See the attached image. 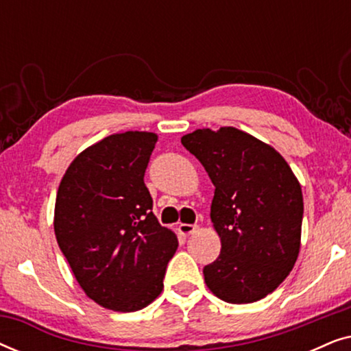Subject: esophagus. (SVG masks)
<instances>
[{
	"label": "esophagus",
	"instance_id": "esophagus-1",
	"mask_svg": "<svg viewBox=\"0 0 351 351\" xmlns=\"http://www.w3.org/2000/svg\"><path fill=\"white\" fill-rule=\"evenodd\" d=\"M198 227L196 225H191V223H180L179 225V232L180 234H185V237H190V234H193Z\"/></svg>",
	"mask_w": 351,
	"mask_h": 351
}]
</instances>
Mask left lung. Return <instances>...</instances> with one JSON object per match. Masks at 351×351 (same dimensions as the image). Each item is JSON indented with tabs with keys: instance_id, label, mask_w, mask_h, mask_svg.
Returning a JSON list of instances; mask_svg holds the SVG:
<instances>
[{
	"instance_id": "8db88e82",
	"label": "left lung",
	"mask_w": 351,
	"mask_h": 351,
	"mask_svg": "<svg viewBox=\"0 0 351 351\" xmlns=\"http://www.w3.org/2000/svg\"><path fill=\"white\" fill-rule=\"evenodd\" d=\"M182 145L215 186L210 220L222 249L204 282L228 304L271 294L299 257L304 198L294 172L268 143L237 128L196 129Z\"/></svg>"
}]
</instances>
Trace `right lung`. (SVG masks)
Segmentation results:
<instances>
[{"instance_id": "add662e5", "label": "right lung", "mask_w": 351, "mask_h": 351, "mask_svg": "<svg viewBox=\"0 0 351 351\" xmlns=\"http://www.w3.org/2000/svg\"><path fill=\"white\" fill-rule=\"evenodd\" d=\"M156 141L155 132L112 134L71 161L57 190L60 251L86 295L113 311L150 305L179 246L143 182Z\"/></svg>"}]
</instances>
